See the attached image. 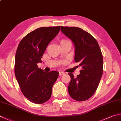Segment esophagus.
<instances>
[{"label":"esophagus","mask_w":121,"mask_h":121,"mask_svg":"<svg viewBox=\"0 0 121 121\" xmlns=\"http://www.w3.org/2000/svg\"><path fill=\"white\" fill-rule=\"evenodd\" d=\"M59 75H60V76H61V75H63L65 74V73L63 72L59 71Z\"/></svg>","instance_id":"1"}]
</instances>
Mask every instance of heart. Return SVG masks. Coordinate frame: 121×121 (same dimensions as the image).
<instances>
[{
    "label": "heart",
    "instance_id": "obj_1",
    "mask_svg": "<svg viewBox=\"0 0 121 121\" xmlns=\"http://www.w3.org/2000/svg\"><path fill=\"white\" fill-rule=\"evenodd\" d=\"M67 41H68V40H61V41H60V43H62V42H63Z\"/></svg>",
    "mask_w": 121,
    "mask_h": 121
}]
</instances>
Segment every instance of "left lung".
<instances>
[{"mask_svg":"<svg viewBox=\"0 0 121 121\" xmlns=\"http://www.w3.org/2000/svg\"><path fill=\"white\" fill-rule=\"evenodd\" d=\"M61 30L74 44V61L82 68L76 78L72 73H68L71 77L69 93L76 101L87 100L95 92L103 74V56L100 47L92 35L81 28L61 26Z\"/></svg>","mask_w":121,"mask_h":121,"instance_id":"left-lung-1","label":"left lung"}]
</instances>
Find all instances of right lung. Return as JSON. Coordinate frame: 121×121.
<instances>
[{
  "mask_svg": "<svg viewBox=\"0 0 121 121\" xmlns=\"http://www.w3.org/2000/svg\"><path fill=\"white\" fill-rule=\"evenodd\" d=\"M60 30L59 26L38 28L26 35L17 49L15 76L23 94L32 103L42 104L51 98L59 72H45L37 63L42 62L47 46Z\"/></svg>",
  "mask_w": 121,
  "mask_h": 121,
  "instance_id": "right-lung-1",
  "label": "right lung"
}]
</instances>
